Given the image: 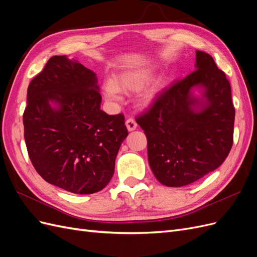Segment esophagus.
I'll use <instances>...</instances> for the list:
<instances>
[{
  "label": "esophagus",
  "mask_w": 257,
  "mask_h": 257,
  "mask_svg": "<svg viewBox=\"0 0 257 257\" xmlns=\"http://www.w3.org/2000/svg\"><path fill=\"white\" fill-rule=\"evenodd\" d=\"M125 125H126L128 132H132V131L136 130L137 123H136V121H135L134 119H131V118H130V119H127V120L125 121Z\"/></svg>",
  "instance_id": "34e87169"
}]
</instances>
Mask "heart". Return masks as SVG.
Listing matches in <instances>:
<instances>
[{"label":"heart","instance_id":"b5f03b06","mask_svg":"<svg viewBox=\"0 0 257 257\" xmlns=\"http://www.w3.org/2000/svg\"><path fill=\"white\" fill-rule=\"evenodd\" d=\"M155 69L151 67L138 68L133 71H127L121 73L115 83L111 80H108L104 85L105 96L109 100H119L120 99V90L124 91H137L141 90L144 85L149 81L153 75ZM167 84V79L165 77H160L149 87L145 89L138 96V102L143 106L151 105L157 99L162 92L164 91Z\"/></svg>","mask_w":257,"mask_h":257}]
</instances>
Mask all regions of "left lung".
Segmentation results:
<instances>
[{
    "mask_svg": "<svg viewBox=\"0 0 257 257\" xmlns=\"http://www.w3.org/2000/svg\"><path fill=\"white\" fill-rule=\"evenodd\" d=\"M195 69L136 119L147 136L153 175L173 188L213 172L232 146L235 108L229 81L206 52L196 51ZM195 88L199 96L193 94Z\"/></svg>",
    "mask_w": 257,
    "mask_h": 257,
    "instance_id": "1",
    "label": "left lung"
}]
</instances>
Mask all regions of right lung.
<instances>
[{
    "instance_id": "add662e5",
    "label": "right lung",
    "mask_w": 257,
    "mask_h": 257,
    "mask_svg": "<svg viewBox=\"0 0 257 257\" xmlns=\"http://www.w3.org/2000/svg\"><path fill=\"white\" fill-rule=\"evenodd\" d=\"M27 102L25 139L36 172L71 193L103 190L128 133L122 113L100 110L96 74L76 60L54 56L29 84Z\"/></svg>"
}]
</instances>
